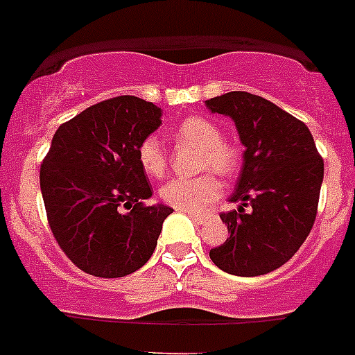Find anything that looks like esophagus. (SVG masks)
<instances>
[{"label":"esophagus","instance_id":"obj_1","mask_svg":"<svg viewBox=\"0 0 355 355\" xmlns=\"http://www.w3.org/2000/svg\"><path fill=\"white\" fill-rule=\"evenodd\" d=\"M188 216H190V218H192L193 222H196V224H205L206 222V218H208V216L206 215H200V213H188Z\"/></svg>","mask_w":355,"mask_h":355}]
</instances>
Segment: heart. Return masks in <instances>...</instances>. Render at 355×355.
Wrapping results in <instances>:
<instances>
[{
  "mask_svg": "<svg viewBox=\"0 0 355 355\" xmlns=\"http://www.w3.org/2000/svg\"><path fill=\"white\" fill-rule=\"evenodd\" d=\"M175 142L197 147L200 150L199 167L211 168L222 175H233L238 168V153L222 140L220 128L205 117H188L172 131ZM137 159L142 171L150 178H159L167 168V156L158 137H146L137 147ZM222 193V183L215 174L197 178H175L159 188L165 205L181 211H199L215 202Z\"/></svg>",
  "mask_w": 355,
  "mask_h": 355,
  "instance_id": "obj_1",
  "label": "heart"
}]
</instances>
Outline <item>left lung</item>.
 <instances>
[{
	"mask_svg": "<svg viewBox=\"0 0 355 355\" xmlns=\"http://www.w3.org/2000/svg\"><path fill=\"white\" fill-rule=\"evenodd\" d=\"M211 114L236 126L243 163L222 213L229 238L209 250L220 270L256 277L277 270L300 249L313 227L324 181V159L311 131L288 112L249 92H227L205 101ZM251 205V211L243 209Z\"/></svg>",
	"mask_w": 355,
	"mask_h": 355,
	"instance_id": "1",
	"label": "left lung"
}]
</instances>
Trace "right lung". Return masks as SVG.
Returning a JSON list of instances; mask_svg holds the SVG:
<instances>
[{
    "instance_id": "add662e5",
    "label": "right lung",
    "mask_w": 355,
    "mask_h": 355,
    "mask_svg": "<svg viewBox=\"0 0 355 355\" xmlns=\"http://www.w3.org/2000/svg\"><path fill=\"white\" fill-rule=\"evenodd\" d=\"M163 110L119 96L62 124L40 167V190L58 245L96 277H124L149 261L174 209L153 196L137 147L162 126Z\"/></svg>"
}]
</instances>
